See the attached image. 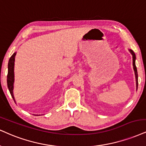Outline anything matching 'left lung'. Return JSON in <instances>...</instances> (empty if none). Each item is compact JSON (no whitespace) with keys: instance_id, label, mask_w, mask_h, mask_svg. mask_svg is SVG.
Masks as SVG:
<instances>
[{"instance_id":"1","label":"left lung","mask_w":146,"mask_h":146,"mask_svg":"<svg viewBox=\"0 0 146 146\" xmlns=\"http://www.w3.org/2000/svg\"><path fill=\"white\" fill-rule=\"evenodd\" d=\"M130 53H131V55H133V69L135 71V78H136V85H137V87H138V74H137V68L135 66V54L134 53V52L132 51L131 49H129Z\"/></svg>"}]
</instances>
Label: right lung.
<instances>
[{
	"mask_svg": "<svg viewBox=\"0 0 146 146\" xmlns=\"http://www.w3.org/2000/svg\"><path fill=\"white\" fill-rule=\"evenodd\" d=\"M16 55V52L12 55L10 57L8 64V74H7V86L9 90L11 95L13 99L15 101L13 96V83H14V62H15V57Z\"/></svg>",
	"mask_w": 146,
	"mask_h": 146,
	"instance_id": "add662e5",
	"label": "right lung"
}]
</instances>
